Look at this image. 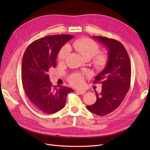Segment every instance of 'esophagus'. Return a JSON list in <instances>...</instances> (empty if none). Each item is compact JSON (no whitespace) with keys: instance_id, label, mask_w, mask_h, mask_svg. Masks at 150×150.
Here are the masks:
<instances>
[{"instance_id":"esophagus-1","label":"esophagus","mask_w":150,"mask_h":150,"mask_svg":"<svg viewBox=\"0 0 150 150\" xmlns=\"http://www.w3.org/2000/svg\"><path fill=\"white\" fill-rule=\"evenodd\" d=\"M77 92L79 93L80 94H84L86 91L84 90H77Z\"/></svg>"}]
</instances>
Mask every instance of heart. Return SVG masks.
<instances>
[{"label": "heart", "mask_w": 150, "mask_h": 150, "mask_svg": "<svg viewBox=\"0 0 150 150\" xmlns=\"http://www.w3.org/2000/svg\"><path fill=\"white\" fill-rule=\"evenodd\" d=\"M75 49L78 50L86 59H91L97 53L99 46L96 42L89 38H84L75 40L72 44ZM71 51L69 44H66L60 50L59 53V59L64 61ZM107 61V56L104 53H99L94 58V65L98 69L101 68L105 65ZM70 83L76 86H81L83 84V76L81 74H72L69 77Z\"/></svg>", "instance_id": "b5f03b06"}]
</instances>
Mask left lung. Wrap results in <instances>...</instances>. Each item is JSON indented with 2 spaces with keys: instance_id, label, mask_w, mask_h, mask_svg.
Wrapping results in <instances>:
<instances>
[{
  "instance_id": "left-lung-1",
  "label": "left lung",
  "mask_w": 150,
  "mask_h": 150,
  "mask_svg": "<svg viewBox=\"0 0 150 150\" xmlns=\"http://www.w3.org/2000/svg\"><path fill=\"white\" fill-rule=\"evenodd\" d=\"M108 49V61L94 83L102 84L96 101L87 106L88 110L98 116H105L118 107L129 89L131 76L130 60L124 46L117 40L102 36H93Z\"/></svg>"
}]
</instances>
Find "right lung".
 <instances>
[{"mask_svg": "<svg viewBox=\"0 0 150 150\" xmlns=\"http://www.w3.org/2000/svg\"><path fill=\"white\" fill-rule=\"evenodd\" d=\"M71 35H48L35 40L26 49L22 57V82L29 100L47 114L55 113L65 106L66 97L74 91L63 86H53L49 71L56 67L61 48Z\"/></svg>", "mask_w": 150, "mask_h": 150, "instance_id": "add662e5", "label": "right lung"}]
</instances>
